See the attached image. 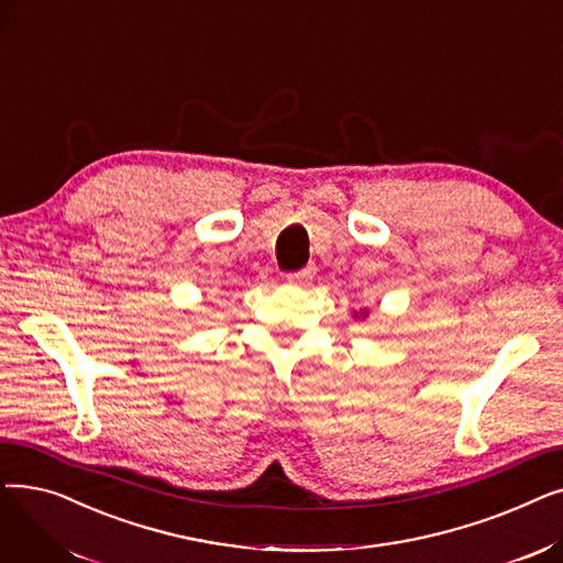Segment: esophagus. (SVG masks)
Returning <instances> with one entry per match:
<instances>
[{"label":"esophagus","mask_w":563,"mask_h":563,"mask_svg":"<svg viewBox=\"0 0 563 563\" xmlns=\"http://www.w3.org/2000/svg\"><path fill=\"white\" fill-rule=\"evenodd\" d=\"M312 276H314V266H306V269H301L297 274H289L287 283L289 285H308L312 280Z\"/></svg>","instance_id":"obj_1"}]
</instances>
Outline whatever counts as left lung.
I'll list each match as a JSON object with an SVG mask.
<instances>
[{"label": "left lung", "mask_w": 563, "mask_h": 563, "mask_svg": "<svg viewBox=\"0 0 563 563\" xmlns=\"http://www.w3.org/2000/svg\"><path fill=\"white\" fill-rule=\"evenodd\" d=\"M369 314V310L367 308H361V310H351V317L353 319H365Z\"/></svg>", "instance_id": "8db88e82"}]
</instances>
